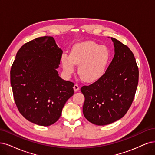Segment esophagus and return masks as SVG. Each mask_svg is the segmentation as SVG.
Segmentation results:
<instances>
[{
    "instance_id": "esophagus-1",
    "label": "esophagus",
    "mask_w": 155,
    "mask_h": 155,
    "mask_svg": "<svg viewBox=\"0 0 155 155\" xmlns=\"http://www.w3.org/2000/svg\"><path fill=\"white\" fill-rule=\"evenodd\" d=\"M79 89H80V87H79V86H78L77 84H75L73 86V89L74 91V92H77V91L79 90Z\"/></svg>"
}]
</instances>
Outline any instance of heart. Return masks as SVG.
Returning a JSON list of instances; mask_svg holds the SVG:
<instances>
[{"label":"heart","instance_id":"heart-1","mask_svg":"<svg viewBox=\"0 0 155 155\" xmlns=\"http://www.w3.org/2000/svg\"><path fill=\"white\" fill-rule=\"evenodd\" d=\"M110 58V51L106 46L89 41L74 45L70 55L64 53L61 61L67 77L71 75L77 64L78 74L84 81L94 82L104 76Z\"/></svg>","mask_w":155,"mask_h":155}]
</instances>
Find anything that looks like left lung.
<instances>
[{
    "label": "left lung",
    "instance_id": "8db88e82",
    "mask_svg": "<svg viewBox=\"0 0 155 155\" xmlns=\"http://www.w3.org/2000/svg\"><path fill=\"white\" fill-rule=\"evenodd\" d=\"M114 58L107 72L89 86H83V114L89 122L104 126L122 118L134 100L139 82V69L132 51L111 38Z\"/></svg>",
    "mask_w": 155,
    "mask_h": 155
}]
</instances>
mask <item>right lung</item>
Segmentation results:
<instances>
[{"instance_id": "right-lung-1", "label": "right lung", "mask_w": 155, "mask_h": 155, "mask_svg": "<svg viewBox=\"0 0 155 155\" xmlns=\"http://www.w3.org/2000/svg\"><path fill=\"white\" fill-rule=\"evenodd\" d=\"M62 55L51 36L34 39L16 54L11 85L19 112L31 123L43 127L55 123L74 94V84L62 80L57 70Z\"/></svg>"}]
</instances>
